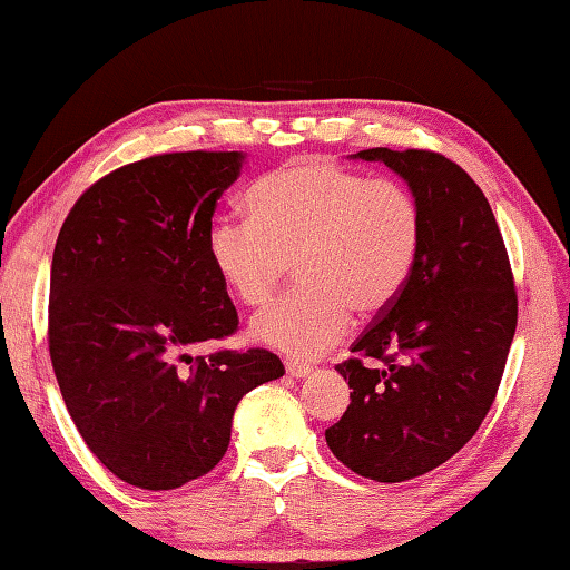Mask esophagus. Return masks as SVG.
I'll list each match as a JSON object with an SVG mask.
<instances>
[{
	"label": "esophagus",
	"instance_id": "esophagus-1",
	"mask_svg": "<svg viewBox=\"0 0 570 570\" xmlns=\"http://www.w3.org/2000/svg\"><path fill=\"white\" fill-rule=\"evenodd\" d=\"M311 371H314V367L306 365V363H298V361H286V373L292 375V377H306V375H311Z\"/></svg>",
	"mask_w": 570,
	"mask_h": 570
}]
</instances>
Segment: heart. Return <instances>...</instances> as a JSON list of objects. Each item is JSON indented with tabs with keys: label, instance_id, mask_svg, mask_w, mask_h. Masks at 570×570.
Here are the masks:
<instances>
[{
	"label": "heart",
	"instance_id": "1",
	"mask_svg": "<svg viewBox=\"0 0 570 570\" xmlns=\"http://www.w3.org/2000/svg\"><path fill=\"white\" fill-rule=\"evenodd\" d=\"M249 219L209 227L207 254L227 292L264 306L296 262L301 292L262 311L252 336L294 358H316L361 318L383 314L410 282L422 247L417 197L328 160H296L259 177Z\"/></svg>",
	"mask_w": 570,
	"mask_h": 570
}]
</instances>
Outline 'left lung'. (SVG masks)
Returning a JSON list of instances; mask_svg holds the SVG:
<instances>
[{
    "label": "left lung",
    "mask_w": 570,
    "mask_h": 570,
    "mask_svg": "<svg viewBox=\"0 0 570 570\" xmlns=\"http://www.w3.org/2000/svg\"><path fill=\"white\" fill-rule=\"evenodd\" d=\"M355 158L385 163L407 183L422 247L395 304L336 365L353 393L326 442L355 474L393 484L428 474L474 438L504 375L519 304L494 212L460 165L432 150Z\"/></svg>",
    "instance_id": "1"
}]
</instances>
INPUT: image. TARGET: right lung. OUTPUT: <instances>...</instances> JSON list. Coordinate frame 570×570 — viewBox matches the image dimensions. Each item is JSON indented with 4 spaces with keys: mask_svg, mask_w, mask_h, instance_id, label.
<instances>
[{
    "mask_svg": "<svg viewBox=\"0 0 570 570\" xmlns=\"http://www.w3.org/2000/svg\"><path fill=\"white\" fill-rule=\"evenodd\" d=\"M242 153H165L122 165L76 199L56 239L49 353L66 410L122 482L177 489L227 452L232 417L284 375L264 348L193 358L239 326L207 254Z\"/></svg>",
    "mask_w": 570,
    "mask_h": 570,
    "instance_id": "1",
    "label": "right lung"
}]
</instances>
